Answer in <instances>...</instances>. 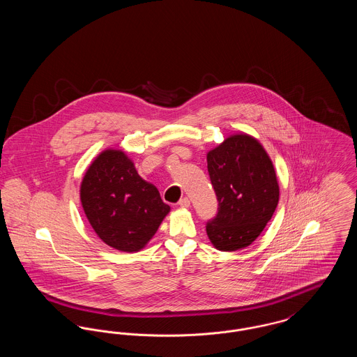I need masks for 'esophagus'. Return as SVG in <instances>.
Instances as JSON below:
<instances>
[{
    "label": "esophagus",
    "instance_id": "esophagus-1",
    "mask_svg": "<svg viewBox=\"0 0 357 357\" xmlns=\"http://www.w3.org/2000/svg\"><path fill=\"white\" fill-rule=\"evenodd\" d=\"M178 204H179L181 207L187 208V207H190V201H188V198H182V199L178 202Z\"/></svg>",
    "mask_w": 357,
    "mask_h": 357
}]
</instances>
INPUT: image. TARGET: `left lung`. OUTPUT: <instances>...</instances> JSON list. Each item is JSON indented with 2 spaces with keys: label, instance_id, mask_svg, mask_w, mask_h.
<instances>
[{
  "label": "left lung",
  "instance_id": "8db88e82",
  "mask_svg": "<svg viewBox=\"0 0 357 357\" xmlns=\"http://www.w3.org/2000/svg\"><path fill=\"white\" fill-rule=\"evenodd\" d=\"M207 170L218 199V214L206 225L208 239L222 252L248 248L278 204L272 159L255 137L236 134L207 153Z\"/></svg>",
  "mask_w": 357,
  "mask_h": 357
}]
</instances>
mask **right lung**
Returning a JSON list of instances; mask_svg holds the SVG:
<instances>
[{
    "instance_id": "obj_1",
    "label": "right lung",
    "mask_w": 357,
    "mask_h": 357,
    "mask_svg": "<svg viewBox=\"0 0 357 357\" xmlns=\"http://www.w3.org/2000/svg\"><path fill=\"white\" fill-rule=\"evenodd\" d=\"M80 201L98 237L127 253L143 249L170 213L158 188L140 178L127 153L114 149L99 153L88 167Z\"/></svg>"
}]
</instances>
